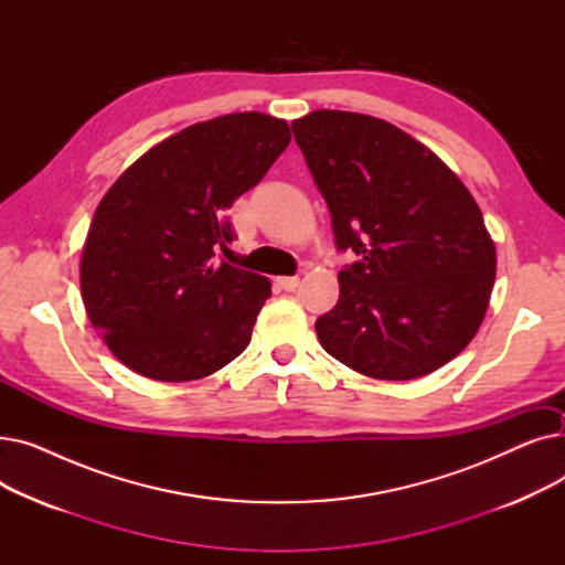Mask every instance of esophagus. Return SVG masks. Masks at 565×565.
<instances>
[{"instance_id":"1","label":"esophagus","mask_w":565,"mask_h":565,"mask_svg":"<svg viewBox=\"0 0 565 565\" xmlns=\"http://www.w3.org/2000/svg\"><path fill=\"white\" fill-rule=\"evenodd\" d=\"M277 284H279V288H284V290H295V288L300 286V277H279Z\"/></svg>"}]
</instances>
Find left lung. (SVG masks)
<instances>
[{"mask_svg":"<svg viewBox=\"0 0 565 565\" xmlns=\"http://www.w3.org/2000/svg\"><path fill=\"white\" fill-rule=\"evenodd\" d=\"M292 135L332 215L339 302L320 345L369 377L412 380L479 332L497 254L481 207L430 148L382 118L318 109Z\"/></svg>","mask_w":565,"mask_h":565,"instance_id":"left-lung-1","label":"left lung"}]
</instances>
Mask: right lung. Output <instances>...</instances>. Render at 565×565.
<instances>
[{
  "mask_svg": "<svg viewBox=\"0 0 565 565\" xmlns=\"http://www.w3.org/2000/svg\"><path fill=\"white\" fill-rule=\"evenodd\" d=\"M288 124L243 111L194 124L143 153L96 207L79 263L82 300L135 373L188 382L252 341L270 281L217 263L235 241L226 211L286 151Z\"/></svg>",
  "mask_w": 565,
  "mask_h": 565,
  "instance_id": "1",
  "label": "right lung"
}]
</instances>
